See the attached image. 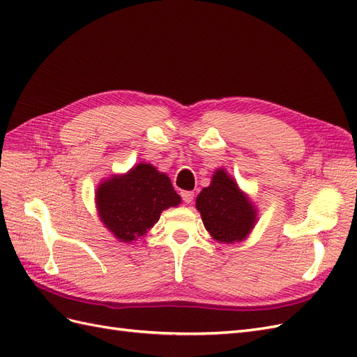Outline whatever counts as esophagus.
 Instances as JSON below:
<instances>
[{
  "mask_svg": "<svg viewBox=\"0 0 357 357\" xmlns=\"http://www.w3.org/2000/svg\"><path fill=\"white\" fill-rule=\"evenodd\" d=\"M181 199L185 201L186 204H190L193 201V192H189V190L181 192Z\"/></svg>",
  "mask_w": 357,
  "mask_h": 357,
  "instance_id": "1",
  "label": "esophagus"
}]
</instances>
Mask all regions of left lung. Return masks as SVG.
Returning <instances> with one entry per match:
<instances>
[{"instance_id":"8db88e82","label":"left lung","mask_w":357,"mask_h":357,"mask_svg":"<svg viewBox=\"0 0 357 357\" xmlns=\"http://www.w3.org/2000/svg\"><path fill=\"white\" fill-rule=\"evenodd\" d=\"M205 229L219 243H238L250 234L257 211L236 181L225 169H218L211 185L197 197Z\"/></svg>"}]
</instances>
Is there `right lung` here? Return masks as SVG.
<instances>
[{
	"mask_svg": "<svg viewBox=\"0 0 357 357\" xmlns=\"http://www.w3.org/2000/svg\"><path fill=\"white\" fill-rule=\"evenodd\" d=\"M95 199L101 222L122 243L146 235L162 211L181 202L169 177L150 164H138L123 176L104 180Z\"/></svg>",
	"mask_w": 357,
	"mask_h": 357,
	"instance_id": "obj_1",
	"label": "right lung"
}]
</instances>
